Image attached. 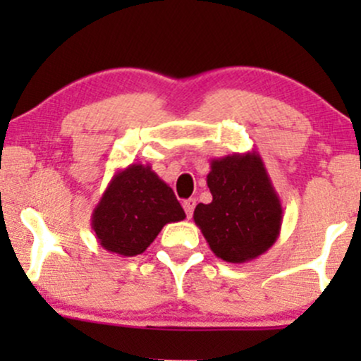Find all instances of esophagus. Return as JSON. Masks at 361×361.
<instances>
[{
    "label": "esophagus",
    "instance_id": "1",
    "mask_svg": "<svg viewBox=\"0 0 361 361\" xmlns=\"http://www.w3.org/2000/svg\"><path fill=\"white\" fill-rule=\"evenodd\" d=\"M195 205H197V200H195V198H188V200H185V202H183V209H185L186 217H188V219L192 217V215H193Z\"/></svg>",
    "mask_w": 361,
    "mask_h": 361
}]
</instances>
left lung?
<instances>
[{
  "instance_id": "left-lung-1",
  "label": "left lung",
  "mask_w": 361,
  "mask_h": 361,
  "mask_svg": "<svg viewBox=\"0 0 361 361\" xmlns=\"http://www.w3.org/2000/svg\"><path fill=\"white\" fill-rule=\"evenodd\" d=\"M210 204L195 207L193 221L209 247L227 263H246L267 252L280 235V197L256 151L210 161Z\"/></svg>"
}]
</instances>
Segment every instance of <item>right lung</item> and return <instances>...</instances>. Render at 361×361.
Here are the masks:
<instances>
[{"instance_id":"add662e5","label":"right lung","mask_w":361,"mask_h":361,"mask_svg":"<svg viewBox=\"0 0 361 361\" xmlns=\"http://www.w3.org/2000/svg\"><path fill=\"white\" fill-rule=\"evenodd\" d=\"M186 217L169 186L149 164L118 169L91 214V229L103 250L137 256L169 222Z\"/></svg>"}]
</instances>
